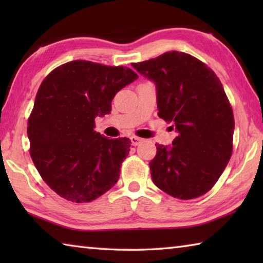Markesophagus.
Wrapping results in <instances>:
<instances>
[{
    "instance_id": "1",
    "label": "esophagus",
    "mask_w": 263,
    "mask_h": 263,
    "mask_svg": "<svg viewBox=\"0 0 263 263\" xmlns=\"http://www.w3.org/2000/svg\"><path fill=\"white\" fill-rule=\"evenodd\" d=\"M130 139H131V142H132V145H133V146H137V145H139L140 142L142 141L141 138H139V137H135V136L131 137Z\"/></svg>"
}]
</instances>
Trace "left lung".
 <instances>
[{"mask_svg": "<svg viewBox=\"0 0 263 263\" xmlns=\"http://www.w3.org/2000/svg\"><path fill=\"white\" fill-rule=\"evenodd\" d=\"M132 67L157 88L159 117L172 124V146L157 145L149 162L154 184L180 199L208 193L232 155L234 117L222 84L204 62L166 52Z\"/></svg>", "mask_w": 263, "mask_h": 263, "instance_id": "1", "label": "left lung"}]
</instances>
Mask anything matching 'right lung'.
Masks as SVG:
<instances>
[{"instance_id":"1","label":"right lung","mask_w":263,"mask_h":263,"mask_svg":"<svg viewBox=\"0 0 263 263\" xmlns=\"http://www.w3.org/2000/svg\"><path fill=\"white\" fill-rule=\"evenodd\" d=\"M138 79L132 69L75 60L47 75L28 122L30 155L46 184L62 198L91 202L117 183L127 138L94 131L115 95Z\"/></svg>"}]
</instances>
